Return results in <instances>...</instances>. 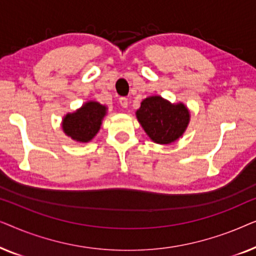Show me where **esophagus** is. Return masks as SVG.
<instances>
[{
  "mask_svg": "<svg viewBox=\"0 0 256 256\" xmlns=\"http://www.w3.org/2000/svg\"><path fill=\"white\" fill-rule=\"evenodd\" d=\"M120 104L124 108L128 107V99L127 98H120Z\"/></svg>",
  "mask_w": 256,
  "mask_h": 256,
  "instance_id": "1",
  "label": "esophagus"
}]
</instances>
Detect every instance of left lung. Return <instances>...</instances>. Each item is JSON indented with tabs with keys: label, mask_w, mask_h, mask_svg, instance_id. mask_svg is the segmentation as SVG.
Segmentation results:
<instances>
[{
	"label": "left lung",
	"mask_w": 256,
	"mask_h": 256,
	"mask_svg": "<svg viewBox=\"0 0 256 256\" xmlns=\"http://www.w3.org/2000/svg\"><path fill=\"white\" fill-rule=\"evenodd\" d=\"M135 114L146 134L157 144L176 142L190 124V110L183 102L172 104L160 96L142 100Z\"/></svg>",
	"instance_id": "left-lung-1"
}]
</instances>
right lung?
<instances>
[{
  "label": "right lung",
  "mask_w": 256,
  "mask_h": 256,
  "mask_svg": "<svg viewBox=\"0 0 256 256\" xmlns=\"http://www.w3.org/2000/svg\"><path fill=\"white\" fill-rule=\"evenodd\" d=\"M107 110V106L98 101H87L73 113L64 115L62 121V132L76 142L87 143L92 141L100 130Z\"/></svg>",
  "instance_id": "obj_1"
}]
</instances>
